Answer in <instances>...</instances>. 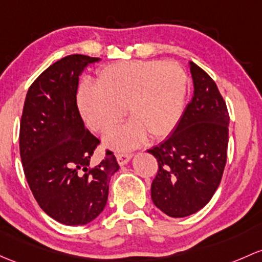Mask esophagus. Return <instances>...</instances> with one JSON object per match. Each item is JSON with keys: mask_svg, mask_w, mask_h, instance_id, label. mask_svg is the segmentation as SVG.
<instances>
[{"mask_svg": "<svg viewBox=\"0 0 262 262\" xmlns=\"http://www.w3.org/2000/svg\"><path fill=\"white\" fill-rule=\"evenodd\" d=\"M132 158V154L129 153H117V161L120 166H124V164L128 163Z\"/></svg>", "mask_w": 262, "mask_h": 262, "instance_id": "obj_1", "label": "esophagus"}]
</instances>
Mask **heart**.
<instances>
[{"mask_svg":"<svg viewBox=\"0 0 262 262\" xmlns=\"http://www.w3.org/2000/svg\"><path fill=\"white\" fill-rule=\"evenodd\" d=\"M187 74L173 61H125L99 69L95 85L82 84L76 103L82 119L98 133L110 130L123 118L132 122L106 136L117 149L138 145L148 136H169L183 114Z\"/></svg>","mask_w":262,"mask_h":262,"instance_id":"1","label":"heart"}]
</instances>
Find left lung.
I'll return each instance as SVG.
<instances>
[{
  "instance_id": "left-lung-1",
  "label": "left lung",
  "mask_w": 262,
  "mask_h": 262,
  "mask_svg": "<svg viewBox=\"0 0 262 262\" xmlns=\"http://www.w3.org/2000/svg\"><path fill=\"white\" fill-rule=\"evenodd\" d=\"M194 95L169 138L148 152L158 172L153 203L169 217H186L205 207L221 183L227 159L228 115L213 79L189 62Z\"/></svg>"
}]
</instances>
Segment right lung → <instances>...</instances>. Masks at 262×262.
<instances>
[{
  "instance_id": "1",
  "label": "right lung",
  "mask_w": 262,
  "mask_h": 262,
  "mask_svg": "<svg viewBox=\"0 0 262 262\" xmlns=\"http://www.w3.org/2000/svg\"><path fill=\"white\" fill-rule=\"evenodd\" d=\"M98 57L69 55L31 84L20 123L25 177L38 206L69 226L86 225L108 201L110 177L119 169L112 150L90 164L100 140L85 128L76 103L79 75Z\"/></svg>"
}]
</instances>
